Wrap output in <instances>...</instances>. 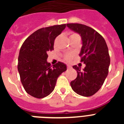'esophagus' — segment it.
<instances>
[{"label": "esophagus", "instance_id": "obj_1", "mask_svg": "<svg viewBox=\"0 0 124 124\" xmlns=\"http://www.w3.org/2000/svg\"><path fill=\"white\" fill-rule=\"evenodd\" d=\"M71 66H70V65H68L67 66L68 70H70V69H71Z\"/></svg>", "mask_w": 124, "mask_h": 124}]
</instances>
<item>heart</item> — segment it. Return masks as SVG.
Listing matches in <instances>:
<instances>
[{
    "label": "heart",
    "instance_id": "heart-1",
    "mask_svg": "<svg viewBox=\"0 0 124 124\" xmlns=\"http://www.w3.org/2000/svg\"><path fill=\"white\" fill-rule=\"evenodd\" d=\"M80 38V37L78 34L76 33H71V35H70V38ZM72 57H73V55H72V54H66V55L64 56V61L68 62V61H69L72 58Z\"/></svg>",
    "mask_w": 124,
    "mask_h": 124
}]
</instances>
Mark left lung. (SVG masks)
Here are the masks:
<instances>
[{
  "mask_svg": "<svg viewBox=\"0 0 124 124\" xmlns=\"http://www.w3.org/2000/svg\"><path fill=\"white\" fill-rule=\"evenodd\" d=\"M67 27L81 37L83 46L79 56L81 62L86 64L83 70L73 66L78 75L70 84L78 94L91 96L100 89L109 73L110 56L107 44L99 33L88 26L68 23Z\"/></svg>",
  "mask_w": 124,
  "mask_h": 124,
  "instance_id": "obj_1",
  "label": "left lung"
}]
</instances>
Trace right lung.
<instances>
[{
  "mask_svg": "<svg viewBox=\"0 0 124 124\" xmlns=\"http://www.w3.org/2000/svg\"><path fill=\"white\" fill-rule=\"evenodd\" d=\"M66 24L38 30L25 40L20 50L18 71L22 84L28 94L41 99L54 90L59 76L66 70L61 62L51 66L47 52L54 50V41Z\"/></svg>",
  "mask_w": 124,
  "mask_h": 124,
  "instance_id": "1",
  "label": "right lung"
}]
</instances>
